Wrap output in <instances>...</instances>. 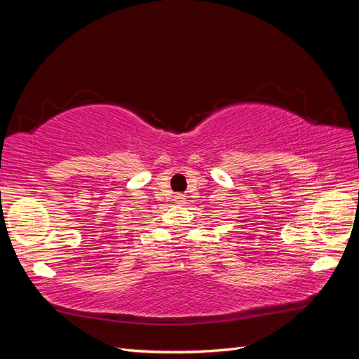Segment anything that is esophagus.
I'll list each match as a JSON object with an SVG mask.
<instances>
[{
    "mask_svg": "<svg viewBox=\"0 0 359 359\" xmlns=\"http://www.w3.org/2000/svg\"><path fill=\"white\" fill-rule=\"evenodd\" d=\"M174 202H175V203H179V205L185 203V196H184V194H177V196H174Z\"/></svg>",
    "mask_w": 359,
    "mask_h": 359,
    "instance_id": "esophagus-1",
    "label": "esophagus"
}]
</instances>
